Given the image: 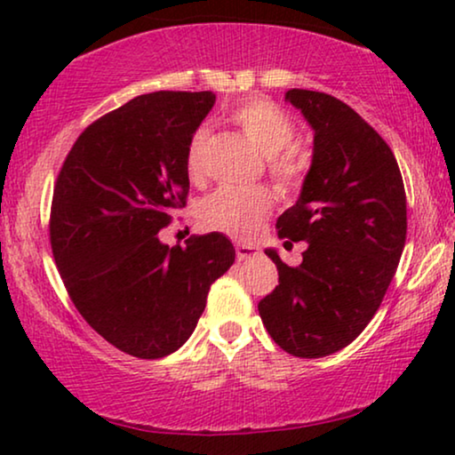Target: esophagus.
<instances>
[{
	"label": "esophagus",
	"instance_id": "esophagus-1",
	"mask_svg": "<svg viewBox=\"0 0 455 455\" xmlns=\"http://www.w3.org/2000/svg\"><path fill=\"white\" fill-rule=\"evenodd\" d=\"M235 257H238V260H248V259H254L259 257V251L251 244H235Z\"/></svg>",
	"mask_w": 455,
	"mask_h": 455
}]
</instances>
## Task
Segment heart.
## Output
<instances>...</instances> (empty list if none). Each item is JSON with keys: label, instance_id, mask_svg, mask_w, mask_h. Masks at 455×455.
<instances>
[{"label": "heart", "instance_id": "obj_1", "mask_svg": "<svg viewBox=\"0 0 455 455\" xmlns=\"http://www.w3.org/2000/svg\"><path fill=\"white\" fill-rule=\"evenodd\" d=\"M229 120L260 153L267 155V167L279 188L291 190L302 182L307 165L302 153L291 147V140L296 139V124L283 109L265 97H248L229 109ZM207 142L209 130L204 126L192 132L184 155L186 173L190 180L204 176ZM271 207L273 196L263 186H221L203 198L198 204V217L211 229L248 240L259 232L260 223L271 213Z\"/></svg>", "mask_w": 455, "mask_h": 455}]
</instances>
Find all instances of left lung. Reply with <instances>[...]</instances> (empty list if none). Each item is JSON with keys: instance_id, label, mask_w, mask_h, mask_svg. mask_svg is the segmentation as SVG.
Returning a JSON list of instances; mask_svg holds the SVG:
<instances>
[{"instance_id": "obj_1", "label": "left lung", "mask_w": 455, "mask_h": 455, "mask_svg": "<svg viewBox=\"0 0 455 455\" xmlns=\"http://www.w3.org/2000/svg\"><path fill=\"white\" fill-rule=\"evenodd\" d=\"M285 99L313 126L315 148L300 198L275 228L307 251L298 267L267 251L279 285L259 315L282 350L321 358L352 344L381 307L406 244V190L389 145L350 105L304 89Z\"/></svg>"}]
</instances>
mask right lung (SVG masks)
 Here are the masks:
<instances>
[{
  "label": "right lung",
  "instance_id": "add662e5",
  "mask_svg": "<svg viewBox=\"0 0 455 455\" xmlns=\"http://www.w3.org/2000/svg\"><path fill=\"white\" fill-rule=\"evenodd\" d=\"M213 103L211 91L136 97L84 128L55 182L49 240L61 282L84 321L130 356L176 352L234 265L223 234L159 240L186 207V147Z\"/></svg>",
  "mask_w": 455,
  "mask_h": 455
}]
</instances>
